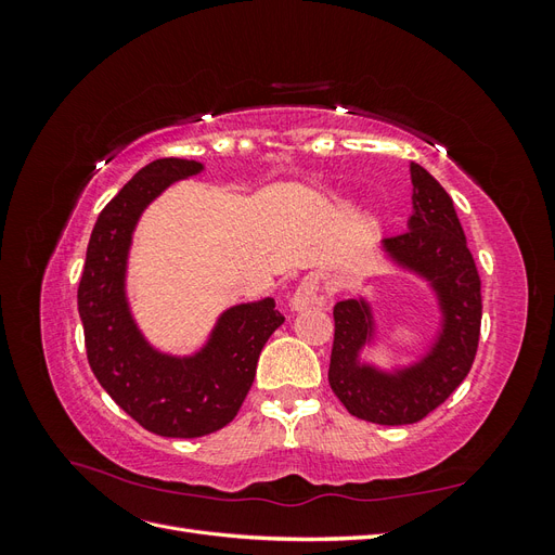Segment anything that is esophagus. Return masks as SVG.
Returning <instances> with one entry per match:
<instances>
[{
	"mask_svg": "<svg viewBox=\"0 0 555 555\" xmlns=\"http://www.w3.org/2000/svg\"><path fill=\"white\" fill-rule=\"evenodd\" d=\"M328 306H331V296L324 289V284L319 282V278L308 275V278L300 280V284L292 296V310L294 312H304V310H310V308H328Z\"/></svg>",
	"mask_w": 555,
	"mask_h": 555,
	"instance_id": "obj_1",
	"label": "esophagus"
}]
</instances>
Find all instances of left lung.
<instances>
[{"label": "left lung", "mask_w": 555, "mask_h": 555, "mask_svg": "<svg viewBox=\"0 0 555 555\" xmlns=\"http://www.w3.org/2000/svg\"><path fill=\"white\" fill-rule=\"evenodd\" d=\"M412 215L408 231L379 241L396 271L428 284L440 324L414 361L382 367L365 361L379 328L365 296L338 300L328 384L349 414L382 426L414 424L456 391L473 367L481 326V282L456 208L424 166L410 164Z\"/></svg>", "instance_id": "obj_1"}]
</instances>
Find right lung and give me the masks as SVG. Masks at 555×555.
<instances>
[{"label":"right lung","mask_w":555,"mask_h":555,"mask_svg":"<svg viewBox=\"0 0 555 555\" xmlns=\"http://www.w3.org/2000/svg\"><path fill=\"white\" fill-rule=\"evenodd\" d=\"M194 159H157L133 176L99 215L78 284L88 361L106 393L162 438H201L238 414L266 340L284 317L268 296L227 308L192 354L162 351L145 338L127 296L133 229L143 210L178 180L198 176Z\"/></svg>","instance_id":"right-lung-1"}]
</instances>
